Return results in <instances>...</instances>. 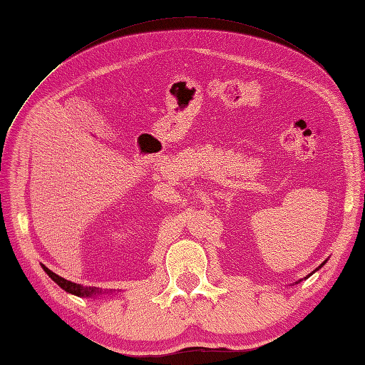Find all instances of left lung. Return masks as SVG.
Wrapping results in <instances>:
<instances>
[{
  "label": "left lung",
  "mask_w": 365,
  "mask_h": 365,
  "mask_svg": "<svg viewBox=\"0 0 365 365\" xmlns=\"http://www.w3.org/2000/svg\"><path fill=\"white\" fill-rule=\"evenodd\" d=\"M324 263H326V262H323V263H322V264H319V267H318V268H317V269H315V271H318V269H319V268H322V267H323V264H324ZM309 275H311V274H309ZM309 275H307V277H309ZM307 277H306V279H307Z\"/></svg>",
  "instance_id": "1"
}]
</instances>
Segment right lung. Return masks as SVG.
Segmentation results:
<instances>
[{
	"label": "right lung",
	"instance_id": "obj_1",
	"mask_svg": "<svg viewBox=\"0 0 365 365\" xmlns=\"http://www.w3.org/2000/svg\"><path fill=\"white\" fill-rule=\"evenodd\" d=\"M42 268H43V271L48 274V277H51L53 282H56L61 286V288L67 291L68 294H73V295H77V297H93V295H97V294H105V292H102V289L94 288V286H90V288H88V286H82V284L73 283L70 280H65L63 277H61V275L54 274L47 267H43V264H42Z\"/></svg>",
	"mask_w": 365,
	"mask_h": 365
}]
</instances>
